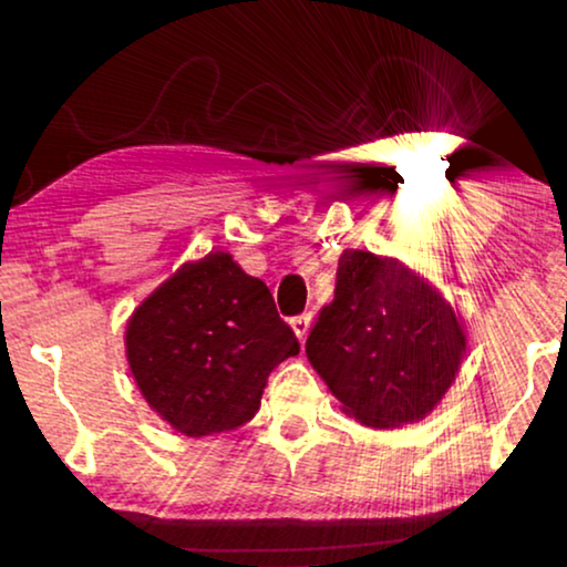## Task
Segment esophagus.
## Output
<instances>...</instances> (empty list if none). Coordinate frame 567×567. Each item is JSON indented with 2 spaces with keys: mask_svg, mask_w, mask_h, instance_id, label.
I'll list each match as a JSON object with an SVG mask.
<instances>
[{
  "mask_svg": "<svg viewBox=\"0 0 567 567\" xmlns=\"http://www.w3.org/2000/svg\"><path fill=\"white\" fill-rule=\"evenodd\" d=\"M292 330L297 334V340L305 342L307 332H310V315H297V318H292Z\"/></svg>",
  "mask_w": 567,
  "mask_h": 567,
  "instance_id": "esophagus-1",
  "label": "esophagus"
}]
</instances>
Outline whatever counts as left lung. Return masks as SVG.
Instances as JSON below:
<instances>
[{
  "label": "left lung",
  "instance_id": "obj_1",
  "mask_svg": "<svg viewBox=\"0 0 567 567\" xmlns=\"http://www.w3.org/2000/svg\"><path fill=\"white\" fill-rule=\"evenodd\" d=\"M305 352L348 415L400 427L425 417L453 385L465 332L443 295L410 267L344 249L334 300L320 310Z\"/></svg>",
  "mask_w": 567,
  "mask_h": 567
}]
</instances>
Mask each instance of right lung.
Wrapping results in <instances>:
<instances>
[{"mask_svg": "<svg viewBox=\"0 0 567 567\" xmlns=\"http://www.w3.org/2000/svg\"><path fill=\"white\" fill-rule=\"evenodd\" d=\"M124 348L147 405L177 433L203 437L252 420L270 372L300 342L262 280L209 252L132 312Z\"/></svg>", "mask_w": 567, "mask_h": 567, "instance_id": "1", "label": "right lung"}]
</instances>
